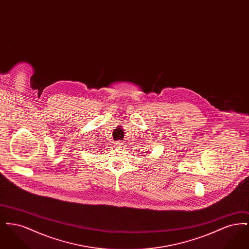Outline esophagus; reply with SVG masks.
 Wrapping results in <instances>:
<instances>
[{"label":"esophagus","instance_id":"esophagus-1","mask_svg":"<svg viewBox=\"0 0 249 249\" xmlns=\"http://www.w3.org/2000/svg\"><path fill=\"white\" fill-rule=\"evenodd\" d=\"M116 144H117L118 147H123V145H124V143L122 142H120V141H118V142H116Z\"/></svg>","mask_w":249,"mask_h":249}]
</instances>
